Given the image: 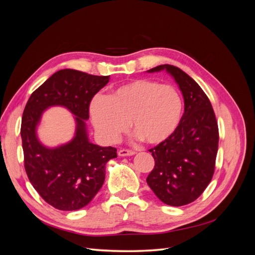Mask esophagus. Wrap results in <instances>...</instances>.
<instances>
[{"label": "esophagus", "instance_id": "esophagus-1", "mask_svg": "<svg viewBox=\"0 0 255 255\" xmlns=\"http://www.w3.org/2000/svg\"><path fill=\"white\" fill-rule=\"evenodd\" d=\"M136 152L132 151V150H127V149H122L118 151V155L119 156H132L134 155Z\"/></svg>", "mask_w": 255, "mask_h": 255}]
</instances>
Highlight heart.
I'll return each mask as SVG.
<instances>
[{"label": "heart", "mask_w": 255, "mask_h": 255, "mask_svg": "<svg viewBox=\"0 0 255 255\" xmlns=\"http://www.w3.org/2000/svg\"><path fill=\"white\" fill-rule=\"evenodd\" d=\"M183 111L179 91L149 79L123 84L107 98L96 97L90 104L95 128L110 142L127 132L130 121L137 138L149 144L163 143L179 128Z\"/></svg>", "instance_id": "1"}]
</instances>
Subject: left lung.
<instances>
[{
  "instance_id": "8db88e82",
  "label": "left lung",
  "mask_w": 255,
  "mask_h": 255,
  "mask_svg": "<svg viewBox=\"0 0 255 255\" xmlns=\"http://www.w3.org/2000/svg\"><path fill=\"white\" fill-rule=\"evenodd\" d=\"M166 70L182 91L184 114L175 133L149 151L155 166L146 177L154 194L168 205L194 202L210 184L218 151V125L201 87L180 68L160 65L148 72Z\"/></svg>"
}]
</instances>
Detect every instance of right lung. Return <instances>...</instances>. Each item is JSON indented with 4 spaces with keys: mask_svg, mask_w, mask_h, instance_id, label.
<instances>
[{
    "mask_svg": "<svg viewBox=\"0 0 255 255\" xmlns=\"http://www.w3.org/2000/svg\"><path fill=\"white\" fill-rule=\"evenodd\" d=\"M110 81L73 69L54 73L29 97L22 116L21 138L24 168L29 182L45 202L60 211L86 206L105 180V166L117 157V149L89 141L85 120L92 98ZM51 106H64L75 116L74 139L56 148L37 140L35 129L42 113Z\"/></svg>",
    "mask_w": 255,
    "mask_h": 255,
    "instance_id": "obj_1",
    "label": "right lung"
}]
</instances>
